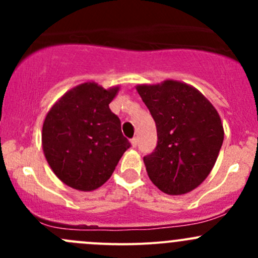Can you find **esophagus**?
<instances>
[{"instance_id":"34e87169","label":"esophagus","mask_w":258,"mask_h":258,"mask_svg":"<svg viewBox=\"0 0 258 258\" xmlns=\"http://www.w3.org/2000/svg\"><path fill=\"white\" fill-rule=\"evenodd\" d=\"M130 142H131V146H132V147H134V148L137 146V139H136V137H134V139H132Z\"/></svg>"}]
</instances>
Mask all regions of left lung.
<instances>
[{"label":"left lung","instance_id":"left-lung-1","mask_svg":"<svg viewBox=\"0 0 258 258\" xmlns=\"http://www.w3.org/2000/svg\"><path fill=\"white\" fill-rule=\"evenodd\" d=\"M136 90L157 128V146L144 157L148 177L171 196L191 192L210 175L220 153L225 136L220 114L197 88L181 81Z\"/></svg>","mask_w":258,"mask_h":258}]
</instances>
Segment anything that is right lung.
<instances>
[{
  "mask_svg": "<svg viewBox=\"0 0 258 258\" xmlns=\"http://www.w3.org/2000/svg\"><path fill=\"white\" fill-rule=\"evenodd\" d=\"M119 86L85 82L67 91L46 114L42 150L49 167L64 184L93 191L113 173L131 144L108 105Z\"/></svg>",
  "mask_w": 258,
  "mask_h": 258,
  "instance_id": "1",
  "label": "right lung"
}]
</instances>
